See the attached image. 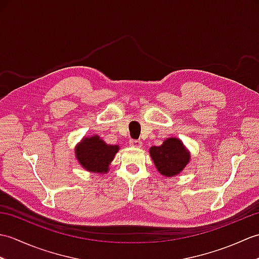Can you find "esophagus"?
I'll list each match as a JSON object with an SVG mask.
<instances>
[{
	"mask_svg": "<svg viewBox=\"0 0 259 259\" xmlns=\"http://www.w3.org/2000/svg\"><path fill=\"white\" fill-rule=\"evenodd\" d=\"M129 145L131 146V147H134V148H140L141 147V141L140 140H134V139H130L129 140Z\"/></svg>",
	"mask_w": 259,
	"mask_h": 259,
	"instance_id": "obj_1",
	"label": "esophagus"
}]
</instances>
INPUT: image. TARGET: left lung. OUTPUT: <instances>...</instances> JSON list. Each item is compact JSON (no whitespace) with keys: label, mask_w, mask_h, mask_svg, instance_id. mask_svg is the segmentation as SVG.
<instances>
[{"label":"left lung","mask_w":259,"mask_h":259,"mask_svg":"<svg viewBox=\"0 0 259 259\" xmlns=\"http://www.w3.org/2000/svg\"><path fill=\"white\" fill-rule=\"evenodd\" d=\"M149 153L157 170L164 177L179 175L191 159L190 151L176 137L167 138L161 146H152Z\"/></svg>","instance_id":"obj_1"}]
</instances>
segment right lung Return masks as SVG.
Here are the masks:
<instances>
[{"mask_svg":"<svg viewBox=\"0 0 259 259\" xmlns=\"http://www.w3.org/2000/svg\"><path fill=\"white\" fill-rule=\"evenodd\" d=\"M120 149L118 145H108L98 135L83 137L74 148L80 166L89 172L107 174L109 166Z\"/></svg>","mask_w":259,"mask_h":259,"instance_id":"1","label":"right lung"}]
</instances>
